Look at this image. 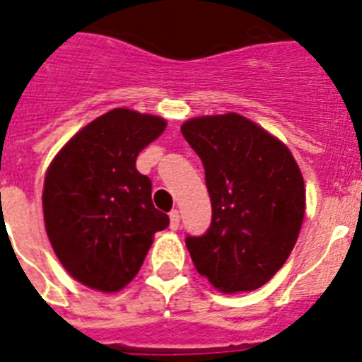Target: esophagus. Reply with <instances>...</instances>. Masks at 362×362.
Returning a JSON list of instances; mask_svg holds the SVG:
<instances>
[{
  "label": "esophagus",
  "mask_w": 362,
  "mask_h": 362,
  "mask_svg": "<svg viewBox=\"0 0 362 362\" xmlns=\"http://www.w3.org/2000/svg\"><path fill=\"white\" fill-rule=\"evenodd\" d=\"M178 226H180V213H178L177 209H173V211L169 213V228H171L173 231H177Z\"/></svg>",
  "instance_id": "obj_1"
}]
</instances>
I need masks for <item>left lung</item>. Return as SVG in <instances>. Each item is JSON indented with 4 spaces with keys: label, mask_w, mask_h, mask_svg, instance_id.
<instances>
[{
    "label": "left lung",
    "mask_w": 362,
    "mask_h": 362,
    "mask_svg": "<svg viewBox=\"0 0 362 362\" xmlns=\"http://www.w3.org/2000/svg\"><path fill=\"white\" fill-rule=\"evenodd\" d=\"M182 134L202 160L213 211L206 233L185 237L194 268L224 293L257 290L297 242L300 169L281 140L237 112L187 120Z\"/></svg>",
    "instance_id": "left-lung-1"
}]
</instances>
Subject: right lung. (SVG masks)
Listing matches in <instances>:
<instances>
[{
	"mask_svg": "<svg viewBox=\"0 0 362 362\" xmlns=\"http://www.w3.org/2000/svg\"><path fill=\"white\" fill-rule=\"evenodd\" d=\"M165 120L112 109L65 144L43 185V216L62 266L81 284L118 291L133 281L169 216L151 200L136 156L160 136Z\"/></svg>",
	"mask_w": 362,
	"mask_h": 362,
	"instance_id": "right-lung-1",
	"label": "right lung"
}]
</instances>
